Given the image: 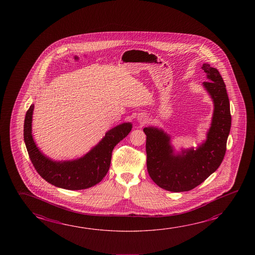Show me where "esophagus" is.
Masks as SVG:
<instances>
[{
    "label": "esophagus",
    "mask_w": 255,
    "mask_h": 255,
    "mask_svg": "<svg viewBox=\"0 0 255 255\" xmlns=\"http://www.w3.org/2000/svg\"><path fill=\"white\" fill-rule=\"evenodd\" d=\"M140 120H141V121L144 123V122L146 121V118H145V117H142L141 118H140Z\"/></svg>",
    "instance_id": "obj_1"
}]
</instances>
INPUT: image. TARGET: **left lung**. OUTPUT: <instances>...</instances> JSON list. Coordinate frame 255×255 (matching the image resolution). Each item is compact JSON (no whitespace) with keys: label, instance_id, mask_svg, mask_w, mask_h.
Instances as JSON below:
<instances>
[{"label":"left lung","instance_id":"8db88e82","mask_svg":"<svg viewBox=\"0 0 255 255\" xmlns=\"http://www.w3.org/2000/svg\"><path fill=\"white\" fill-rule=\"evenodd\" d=\"M208 82L203 86L213 102V113L206 138L196 147L176 152L171 135L148 126L146 135V168L154 183L171 192L189 191L217 170L224 158L231 127L230 101L226 85L216 68L203 64Z\"/></svg>","mask_w":255,"mask_h":255}]
</instances>
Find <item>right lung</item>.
I'll list each match as a JSON object with an SVG mask.
<instances>
[{
  "mask_svg": "<svg viewBox=\"0 0 255 255\" xmlns=\"http://www.w3.org/2000/svg\"><path fill=\"white\" fill-rule=\"evenodd\" d=\"M34 105L30 106L24 123V141L35 170L55 187L80 190L95 186L109 171L114 147L126 138L132 128L127 122L108 130L101 141L79 158L56 161L39 149L32 133Z\"/></svg>",
  "mask_w": 255,
  "mask_h": 255,
  "instance_id": "right-lung-1",
  "label": "right lung"
}]
</instances>
